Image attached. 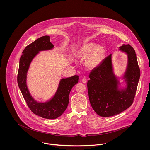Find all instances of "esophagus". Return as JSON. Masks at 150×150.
<instances>
[{
	"label": "esophagus",
	"mask_w": 150,
	"mask_h": 150,
	"mask_svg": "<svg viewBox=\"0 0 150 150\" xmlns=\"http://www.w3.org/2000/svg\"><path fill=\"white\" fill-rule=\"evenodd\" d=\"M81 81H82V82H83V83H86L87 82V79H86V78H83V79H82Z\"/></svg>",
	"instance_id": "obj_1"
}]
</instances>
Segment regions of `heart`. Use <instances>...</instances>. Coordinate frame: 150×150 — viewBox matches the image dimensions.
I'll return each mask as SVG.
<instances>
[{
	"label": "heart",
	"mask_w": 150,
	"mask_h": 150,
	"mask_svg": "<svg viewBox=\"0 0 150 150\" xmlns=\"http://www.w3.org/2000/svg\"><path fill=\"white\" fill-rule=\"evenodd\" d=\"M88 43L83 45L78 52V57L81 59L86 58V64L90 68H95L99 66L103 60L105 55V50L102 46H97Z\"/></svg>",
	"instance_id": "heart-1"
}]
</instances>
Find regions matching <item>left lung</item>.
Listing matches in <instances>:
<instances>
[{
  "label": "left lung",
  "mask_w": 150,
  "mask_h": 150,
  "mask_svg": "<svg viewBox=\"0 0 150 150\" xmlns=\"http://www.w3.org/2000/svg\"><path fill=\"white\" fill-rule=\"evenodd\" d=\"M120 50L128 55V67L125 74L127 88L117 90V80L113 74L111 55L90 74L87 89L90 102L98 115L110 117L120 114L134 102L140 76L135 51L129 45H123Z\"/></svg>",
  "instance_id": "left-lung-1"
}]
</instances>
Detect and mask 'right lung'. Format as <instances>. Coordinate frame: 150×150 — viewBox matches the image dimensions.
<instances>
[{"label": "right lung", "instance_id": "obj_1", "mask_svg": "<svg viewBox=\"0 0 150 150\" xmlns=\"http://www.w3.org/2000/svg\"><path fill=\"white\" fill-rule=\"evenodd\" d=\"M53 47L48 36H42L28 45L24 49L20 58L17 76L19 87L28 108L35 115L48 119H56L65 111L69 103V92L79 79L78 75L62 79L55 96L46 103H38L31 97L26 85L27 72L30 64L39 51L50 50Z\"/></svg>", "mask_w": 150, "mask_h": 150}]
</instances>
